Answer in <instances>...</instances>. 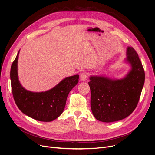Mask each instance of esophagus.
<instances>
[{"instance_id": "1", "label": "esophagus", "mask_w": 155, "mask_h": 155, "mask_svg": "<svg viewBox=\"0 0 155 155\" xmlns=\"http://www.w3.org/2000/svg\"><path fill=\"white\" fill-rule=\"evenodd\" d=\"M80 78L82 81H86L87 78V74L86 73H82V74L80 75Z\"/></svg>"}]
</instances>
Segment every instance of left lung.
<instances>
[{"instance_id":"1","label":"left lung","mask_w":155,"mask_h":155,"mask_svg":"<svg viewBox=\"0 0 155 155\" xmlns=\"http://www.w3.org/2000/svg\"><path fill=\"white\" fill-rule=\"evenodd\" d=\"M126 58L131 68L120 79L105 76L90 77L91 106L96 119L104 123L118 121L129 116L136 107L144 84L145 74L137 53L127 46Z\"/></svg>"}]
</instances>
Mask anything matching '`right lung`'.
I'll return each mask as SVG.
<instances>
[{
	"mask_svg": "<svg viewBox=\"0 0 155 155\" xmlns=\"http://www.w3.org/2000/svg\"><path fill=\"white\" fill-rule=\"evenodd\" d=\"M19 54V51L12 64L10 73L12 92L16 105L22 113L32 119L43 122L53 121L63 112L68 95L78 83L79 75L65 78L45 92L28 91L21 85L18 78Z\"/></svg>",
	"mask_w": 155,
	"mask_h": 155,
	"instance_id": "add662e5",
	"label": "right lung"
}]
</instances>
